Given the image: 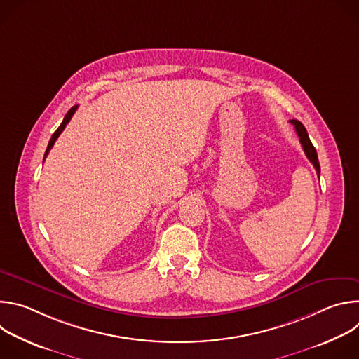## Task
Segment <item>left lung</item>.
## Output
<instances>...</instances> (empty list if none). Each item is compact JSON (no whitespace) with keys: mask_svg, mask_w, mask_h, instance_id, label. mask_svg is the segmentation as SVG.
<instances>
[{"mask_svg":"<svg viewBox=\"0 0 359 359\" xmlns=\"http://www.w3.org/2000/svg\"><path fill=\"white\" fill-rule=\"evenodd\" d=\"M290 122H291V123L294 125V128H295V132H297V135H298V137H299V142H301V144H302V149H304V151H305L306 158H309V161L314 165V168H316V170H317V175L320 176L318 155H317L316 147L313 146V143H311V140H310V137H309V133H306V129H305L304 125H302L299 121H297V119H291Z\"/></svg>","mask_w":359,"mask_h":359,"instance_id":"obj_1","label":"left lung"}]
</instances>
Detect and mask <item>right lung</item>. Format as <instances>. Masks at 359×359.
Masks as SVG:
<instances>
[{
  "label": "right lung",
  "mask_w": 359,
  "mask_h": 359,
  "mask_svg": "<svg viewBox=\"0 0 359 359\" xmlns=\"http://www.w3.org/2000/svg\"><path fill=\"white\" fill-rule=\"evenodd\" d=\"M76 108L78 107H74V108H71L69 111H68V114L65 115V118H64V121H62V123L60 125V128L54 132V135H53V137H50V140H49V143H48V147H46V151H45V156H43V161H45V158H46V155L49 153V150L53 149V146H54V143H55V140L60 137V135L62 133V130L65 129V126L68 125V122L71 121V118L74 116V114H75V111H76Z\"/></svg>",
  "instance_id": "1"
}]
</instances>
